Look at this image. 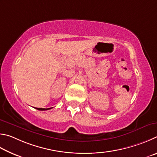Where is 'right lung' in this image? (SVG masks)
I'll list each match as a JSON object with an SVG mask.
<instances>
[{
	"instance_id": "add662e5",
	"label": "right lung",
	"mask_w": 157,
	"mask_h": 157,
	"mask_svg": "<svg viewBox=\"0 0 157 157\" xmlns=\"http://www.w3.org/2000/svg\"><path fill=\"white\" fill-rule=\"evenodd\" d=\"M51 108H36V109H38V110H48V109H49Z\"/></svg>"
}]
</instances>
